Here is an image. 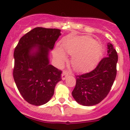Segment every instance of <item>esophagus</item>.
Masks as SVG:
<instances>
[{"instance_id":"obj_1","label":"esophagus","mask_w":130,"mask_h":130,"mask_svg":"<svg viewBox=\"0 0 130 130\" xmlns=\"http://www.w3.org/2000/svg\"><path fill=\"white\" fill-rule=\"evenodd\" d=\"M68 76V73L67 71H63V72L62 74H61V78L63 80H65L66 78V77Z\"/></svg>"}]
</instances>
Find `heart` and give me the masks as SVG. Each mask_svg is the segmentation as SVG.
I'll list each match as a JSON object with an SVG mask.
<instances>
[{"label":"heart","mask_w":130,"mask_h":130,"mask_svg":"<svg viewBox=\"0 0 130 130\" xmlns=\"http://www.w3.org/2000/svg\"><path fill=\"white\" fill-rule=\"evenodd\" d=\"M63 50L70 55L73 70L84 73L92 70L99 62L103 52L100 42L90 36H68L61 43ZM55 57L59 63L65 60L64 52L60 48L55 52Z\"/></svg>","instance_id":"1"}]
</instances>
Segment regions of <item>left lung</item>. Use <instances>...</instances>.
<instances>
[{
	"label": "left lung",
	"instance_id": "8db88e82",
	"mask_svg": "<svg viewBox=\"0 0 130 130\" xmlns=\"http://www.w3.org/2000/svg\"><path fill=\"white\" fill-rule=\"evenodd\" d=\"M107 57L99 61L90 72L76 75V85L72 94L75 100L83 106L99 104L109 92L116 78L117 52L111 43L107 44Z\"/></svg>",
	"mask_w": 130,
	"mask_h": 130
}]
</instances>
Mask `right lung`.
<instances>
[{
    "label": "right lung",
    "mask_w": 130,
    "mask_h": 130,
    "mask_svg": "<svg viewBox=\"0 0 130 130\" xmlns=\"http://www.w3.org/2000/svg\"><path fill=\"white\" fill-rule=\"evenodd\" d=\"M60 34V29L38 27L24 35L14 52L13 77L26 101L35 106L45 104L53 95L56 84L61 80V70L50 65L48 53ZM38 51L30 54L33 46Z\"/></svg>",
    "instance_id": "right-lung-1"
}]
</instances>
